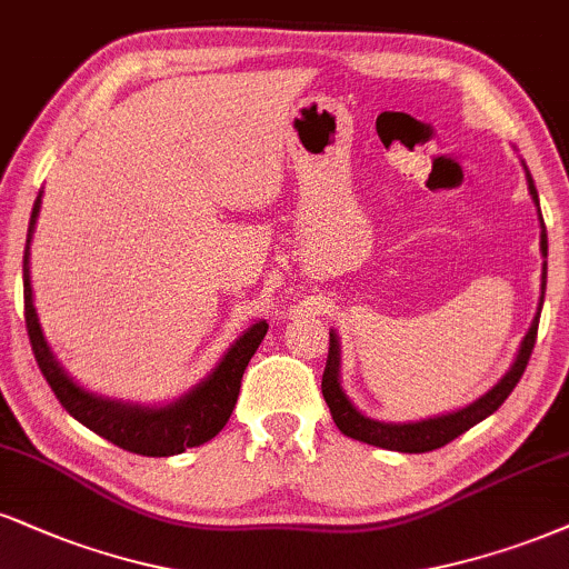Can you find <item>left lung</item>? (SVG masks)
Instances as JSON below:
<instances>
[{
  "mask_svg": "<svg viewBox=\"0 0 569 569\" xmlns=\"http://www.w3.org/2000/svg\"><path fill=\"white\" fill-rule=\"evenodd\" d=\"M525 166V163H522ZM525 177H528V192L532 202H536L538 221H541V256H549V240H546V227L541 216V202H538V189L532 184V177L525 166ZM543 296H546V261L541 271V303H538V313L532 317V325L520 342V350H517V359L511 363L507 375L501 377L499 382L490 388L486 396H480L478 401L461 406V409L438 413V417L419 419V422H380V419H371L367 413L356 409L353 401L348 398V392L342 390L340 382V338L335 329H329V356H327V369L325 377H321V392H325V401L329 406V413H332L335 425L342 435L348 438L361 440V443L388 448V451H401V453H425L435 451V448H443L451 443L453 438H459L461 432H467L469 427H475L482 419L490 417L499 406L507 401L509 392L517 388L520 377L525 375V367H528L532 348H536V335H538V321H541V308H543Z\"/></svg>",
  "mask_w": 569,
  "mask_h": 569,
  "instance_id": "1",
  "label": "left lung"
}]
</instances>
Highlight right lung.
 Here are the masks:
<instances>
[{"instance_id": "add662e5", "label": "right lung", "mask_w": 569, "mask_h": 569, "mask_svg": "<svg viewBox=\"0 0 569 569\" xmlns=\"http://www.w3.org/2000/svg\"><path fill=\"white\" fill-rule=\"evenodd\" d=\"M41 208V192L33 202L31 221H28V237L23 250V303H26V329L31 340L33 356L49 382L58 401L62 403L70 417L79 419L83 427L97 432L100 438L110 440L118 448L142 456H177L187 448L208 443L223 430L234 411L237 396H240L242 375L248 361L252 359L261 340L266 338V321H256L231 342L216 369L206 380H200L192 390L179 396L171 403L142 406L131 401H118V398L97 396L87 388H81L73 377L62 369V363L54 359L52 348L41 332L37 306H33L31 290V240L37 231V219Z\"/></svg>"}]
</instances>
